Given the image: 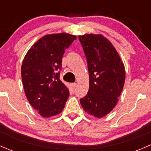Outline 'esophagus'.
<instances>
[{"mask_svg":"<svg viewBox=\"0 0 151 151\" xmlns=\"http://www.w3.org/2000/svg\"><path fill=\"white\" fill-rule=\"evenodd\" d=\"M71 88H72V89H74V88L77 87V84H76V83H71Z\"/></svg>","mask_w":151,"mask_h":151,"instance_id":"esophagus-1","label":"esophagus"}]
</instances>
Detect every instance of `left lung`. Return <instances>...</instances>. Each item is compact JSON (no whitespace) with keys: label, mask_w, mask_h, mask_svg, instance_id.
Segmentation results:
<instances>
[{"label":"left lung","mask_w":151,"mask_h":151,"mask_svg":"<svg viewBox=\"0 0 151 151\" xmlns=\"http://www.w3.org/2000/svg\"><path fill=\"white\" fill-rule=\"evenodd\" d=\"M87 58L89 90L80 104L85 112L101 118L116 106L125 83V67L112 44L101 34L79 36Z\"/></svg>","instance_id":"8db88e82"}]
</instances>
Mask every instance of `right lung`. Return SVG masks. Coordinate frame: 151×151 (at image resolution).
Listing matches in <instances>:
<instances>
[{"mask_svg": "<svg viewBox=\"0 0 151 151\" xmlns=\"http://www.w3.org/2000/svg\"><path fill=\"white\" fill-rule=\"evenodd\" d=\"M76 39L66 33L45 35L24 58L21 76L25 96L44 118L60 114L69 96V91L59 77L65 50Z\"/></svg>", "mask_w": 151, "mask_h": 151, "instance_id": "1", "label": "right lung"}]
</instances>
